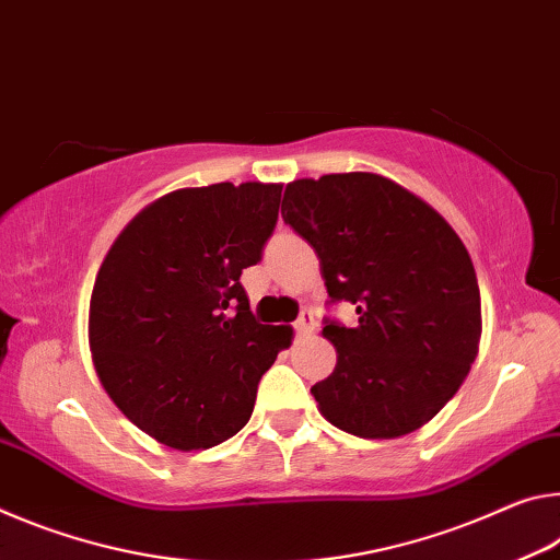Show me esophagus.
<instances>
[{"instance_id": "34e87169", "label": "esophagus", "mask_w": 560, "mask_h": 560, "mask_svg": "<svg viewBox=\"0 0 560 560\" xmlns=\"http://www.w3.org/2000/svg\"><path fill=\"white\" fill-rule=\"evenodd\" d=\"M315 315L310 313V310H302L300 313V317H298V323H295V329H298V335L300 337H307V335H313L315 332Z\"/></svg>"}]
</instances>
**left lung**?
Returning <instances> with one entry per match:
<instances>
[{"instance_id": "1", "label": "left lung", "mask_w": 560, "mask_h": 560, "mask_svg": "<svg viewBox=\"0 0 560 560\" xmlns=\"http://www.w3.org/2000/svg\"><path fill=\"white\" fill-rule=\"evenodd\" d=\"M282 220L315 247L329 302H352L354 327L325 319L337 364L313 387L347 434L394 439L439 415L481 340L474 262L454 228L377 173L288 183Z\"/></svg>"}]
</instances>
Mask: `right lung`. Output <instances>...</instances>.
Segmentation results:
<instances>
[{
	"label": "right lung",
	"instance_id": "add662e5",
	"mask_svg": "<svg viewBox=\"0 0 560 560\" xmlns=\"http://www.w3.org/2000/svg\"><path fill=\"white\" fill-rule=\"evenodd\" d=\"M278 183L180 188L145 206L101 262L89 347L136 427L178 452L241 432L292 329L260 325L241 275L278 223Z\"/></svg>",
	"mask_w": 560,
	"mask_h": 560
}]
</instances>
